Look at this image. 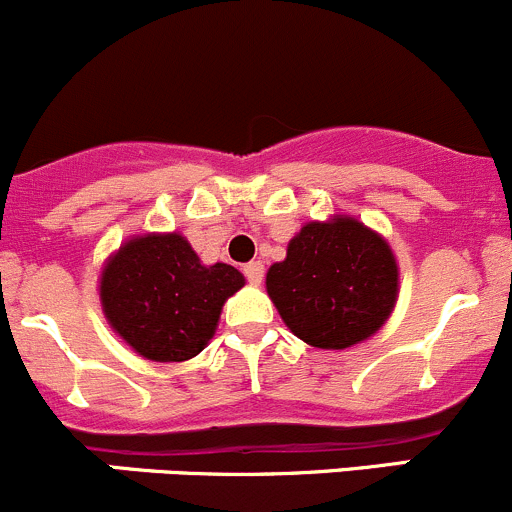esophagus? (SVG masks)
<instances>
[{
  "label": "esophagus",
  "instance_id": "obj_1",
  "mask_svg": "<svg viewBox=\"0 0 512 512\" xmlns=\"http://www.w3.org/2000/svg\"><path fill=\"white\" fill-rule=\"evenodd\" d=\"M242 272H245V280L250 282V285H262V277H265V265H262V262H247V265L242 267Z\"/></svg>",
  "mask_w": 512,
  "mask_h": 512
}]
</instances>
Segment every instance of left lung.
I'll use <instances>...</instances> for the list:
<instances>
[{"instance_id": "8db88e82", "label": "left lung", "mask_w": 512, "mask_h": 512, "mask_svg": "<svg viewBox=\"0 0 512 512\" xmlns=\"http://www.w3.org/2000/svg\"><path fill=\"white\" fill-rule=\"evenodd\" d=\"M267 292L294 337L319 349H347L389 319L399 270L386 240L352 218H337L302 227L287 260L267 272Z\"/></svg>"}]
</instances>
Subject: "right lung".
<instances>
[{"instance_id": "add662e5", "label": "right lung", "mask_w": 512, "mask_h": 512, "mask_svg": "<svg viewBox=\"0 0 512 512\" xmlns=\"http://www.w3.org/2000/svg\"><path fill=\"white\" fill-rule=\"evenodd\" d=\"M245 285L232 265H200L180 235L136 237L101 275L111 327L151 361H185L205 349L220 309Z\"/></svg>"}]
</instances>
